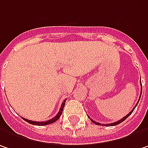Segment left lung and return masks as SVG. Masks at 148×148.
I'll list each match as a JSON object with an SVG mask.
<instances>
[{"instance_id": "left-lung-1", "label": "left lung", "mask_w": 148, "mask_h": 148, "mask_svg": "<svg viewBox=\"0 0 148 148\" xmlns=\"http://www.w3.org/2000/svg\"><path fill=\"white\" fill-rule=\"evenodd\" d=\"M141 90H142V87H141ZM141 96H140V98H141ZM140 98H139V100H138V101H137V103H136V105L138 104V102H139V101H140ZM136 105L135 106V108L136 107ZM135 108H133V109H132V110H131V111H130V113H129V114H128L127 115H126V116H125L124 118H122V119H119V121H116V122H114V123H112V124H107V125H105V126H108V125H111V126H114V125H119V124H120V123H122L123 121H125V119H127L128 117H129V116H130V114H132V112L134 111V109H135ZM90 120H91V121H92V122H93L94 124H96V125H101V124H99V123H97V122H96V121H94V120H92L91 119H90Z\"/></svg>"}]
</instances>
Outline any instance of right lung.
Instances as JSON below:
<instances>
[{"label":"right lung","mask_w":148,"mask_h":148,"mask_svg":"<svg viewBox=\"0 0 148 148\" xmlns=\"http://www.w3.org/2000/svg\"><path fill=\"white\" fill-rule=\"evenodd\" d=\"M65 101H63V102L62 103V106H61L60 108V110H59V112L58 113V114L54 117V118H52V119H49V120H47V121H43V122H37V121H32V120H29V119H24V118H23V120H25L26 122H28V123H29V124H31V125H50V124H52V123H54V122H56L59 118H60L61 114H62V111H63V108H64V105H65Z\"/></svg>","instance_id":"add662e5"}]
</instances>
